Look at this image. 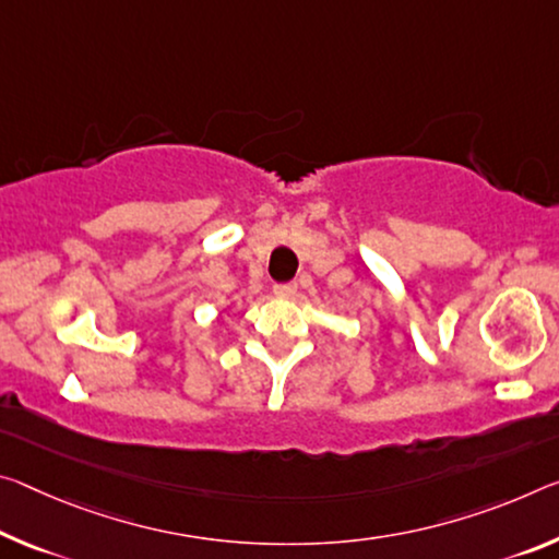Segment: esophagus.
Segmentation results:
<instances>
[{
  "label": "esophagus",
  "mask_w": 559,
  "mask_h": 559,
  "mask_svg": "<svg viewBox=\"0 0 559 559\" xmlns=\"http://www.w3.org/2000/svg\"><path fill=\"white\" fill-rule=\"evenodd\" d=\"M296 290H298L296 283H278V286H273V294L278 298H294Z\"/></svg>",
  "instance_id": "1"
}]
</instances>
